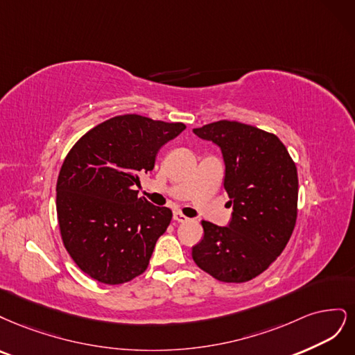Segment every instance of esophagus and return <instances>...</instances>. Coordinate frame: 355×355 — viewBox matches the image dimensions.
I'll return each instance as SVG.
<instances>
[{
  "label": "esophagus",
  "mask_w": 355,
  "mask_h": 355,
  "mask_svg": "<svg viewBox=\"0 0 355 355\" xmlns=\"http://www.w3.org/2000/svg\"><path fill=\"white\" fill-rule=\"evenodd\" d=\"M173 218H174V221H177V223H186L189 218H187V216L186 215H182L181 212H174V216H173Z\"/></svg>",
  "instance_id": "obj_1"
}]
</instances>
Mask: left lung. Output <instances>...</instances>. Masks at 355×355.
Segmentation results:
<instances>
[{
  "label": "left lung",
  "instance_id": "8db88e82",
  "mask_svg": "<svg viewBox=\"0 0 355 355\" xmlns=\"http://www.w3.org/2000/svg\"><path fill=\"white\" fill-rule=\"evenodd\" d=\"M193 132L221 148L224 189L233 207L227 227L202 221L203 239L193 261L216 280L243 283L266 271L283 252L298 214V173L277 135L236 121Z\"/></svg>",
  "mask_w": 355,
  "mask_h": 355
}]
</instances>
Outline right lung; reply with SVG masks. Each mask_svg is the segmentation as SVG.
I'll return each instance as SVG.
<instances>
[{"instance_id": "add662e5", "label": "right lung", "mask_w": 355, "mask_h": 355, "mask_svg": "<svg viewBox=\"0 0 355 355\" xmlns=\"http://www.w3.org/2000/svg\"><path fill=\"white\" fill-rule=\"evenodd\" d=\"M184 130L181 122L115 116L67 153L57 178V220L66 250L91 279L121 284L146 271L173 212L139 198L134 186L153 169L159 148Z\"/></svg>"}]
</instances>
